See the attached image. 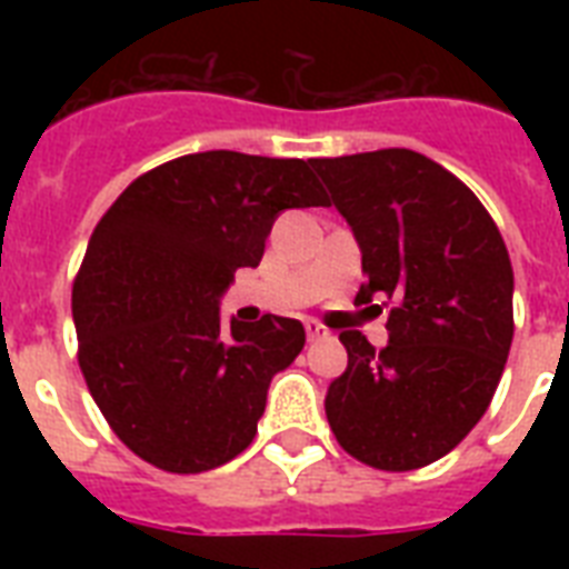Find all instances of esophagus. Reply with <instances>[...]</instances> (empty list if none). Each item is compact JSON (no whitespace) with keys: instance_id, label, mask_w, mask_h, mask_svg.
<instances>
[{"instance_id":"obj_1","label":"esophagus","mask_w":569,"mask_h":569,"mask_svg":"<svg viewBox=\"0 0 569 569\" xmlns=\"http://www.w3.org/2000/svg\"><path fill=\"white\" fill-rule=\"evenodd\" d=\"M303 328H307V337H310V339H325V337H330V330L325 328L321 321H316V319L307 321Z\"/></svg>"}]
</instances>
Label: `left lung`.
<instances>
[{"instance_id":"1","label":"left lung","mask_w":569,"mask_h":569,"mask_svg":"<svg viewBox=\"0 0 569 569\" xmlns=\"http://www.w3.org/2000/svg\"><path fill=\"white\" fill-rule=\"evenodd\" d=\"M312 168L363 253L357 298H398L378 355L360 330L339 333L348 369L328 387V422L369 467H428L476 428L505 372L508 248L481 200L428 156L389 147Z\"/></svg>"}]
</instances>
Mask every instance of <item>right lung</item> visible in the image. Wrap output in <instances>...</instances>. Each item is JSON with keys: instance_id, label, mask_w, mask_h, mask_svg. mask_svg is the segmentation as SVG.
<instances>
[{"instance_id": "right-lung-1", "label": "right lung", "mask_w": 569, "mask_h": 569, "mask_svg": "<svg viewBox=\"0 0 569 569\" xmlns=\"http://www.w3.org/2000/svg\"><path fill=\"white\" fill-rule=\"evenodd\" d=\"M328 206L303 159L209 150L138 177L97 223L73 283L79 366L111 431L164 472L248 449L271 378L301 355L298 319L221 321L283 209Z\"/></svg>"}]
</instances>
